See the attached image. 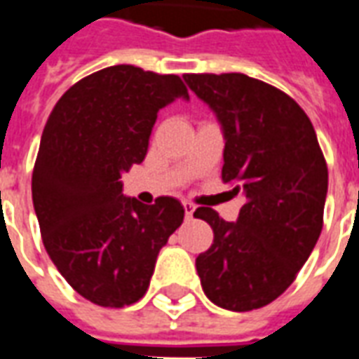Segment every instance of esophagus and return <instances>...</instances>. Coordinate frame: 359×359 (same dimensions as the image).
<instances>
[{
	"mask_svg": "<svg viewBox=\"0 0 359 359\" xmlns=\"http://www.w3.org/2000/svg\"><path fill=\"white\" fill-rule=\"evenodd\" d=\"M182 205H184V215H187V219L192 217V213H194V205H192L190 202H184Z\"/></svg>",
	"mask_w": 359,
	"mask_h": 359,
	"instance_id": "1",
	"label": "esophagus"
}]
</instances>
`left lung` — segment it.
Listing matches in <instances>:
<instances>
[{
  "label": "left lung",
  "instance_id": "left-lung-1",
  "mask_svg": "<svg viewBox=\"0 0 359 359\" xmlns=\"http://www.w3.org/2000/svg\"><path fill=\"white\" fill-rule=\"evenodd\" d=\"M184 81L223 126L221 179L244 194L236 223L211 208L194 211L213 229V244L196 257L203 292L231 311L264 308L292 285L321 234L323 151L306 111L283 90L242 73Z\"/></svg>",
  "mask_w": 359,
  "mask_h": 359
}]
</instances>
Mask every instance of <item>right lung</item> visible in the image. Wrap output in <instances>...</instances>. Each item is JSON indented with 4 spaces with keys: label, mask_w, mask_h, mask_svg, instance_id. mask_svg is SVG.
<instances>
[{
    "label": "right lung",
    "mask_w": 359,
    "mask_h": 359,
    "mask_svg": "<svg viewBox=\"0 0 359 359\" xmlns=\"http://www.w3.org/2000/svg\"><path fill=\"white\" fill-rule=\"evenodd\" d=\"M188 97L177 74L115 65L84 76L55 103L32 172L43 246L76 292L103 308L146 294L159 250L184 219L177 198L144 205L121 175L142 163L157 111Z\"/></svg>",
    "instance_id": "1"
}]
</instances>
